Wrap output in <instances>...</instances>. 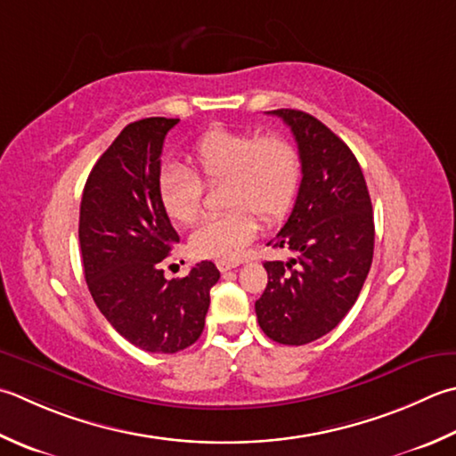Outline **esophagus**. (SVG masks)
Segmentation results:
<instances>
[{
    "instance_id": "1",
    "label": "esophagus",
    "mask_w": 456,
    "mask_h": 456,
    "mask_svg": "<svg viewBox=\"0 0 456 456\" xmlns=\"http://www.w3.org/2000/svg\"><path fill=\"white\" fill-rule=\"evenodd\" d=\"M235 266H239V261H217V269L221 273H227L231 269H235Z\"/></svg>"
}]
</instances>
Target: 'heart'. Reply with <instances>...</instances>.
Segmentation results:
<instances>
[{
	"label": "heart",
	"instance_id": "1",
	"mask_svg": "<svg viewBox=\"0 0 456 456\" xmlns=\"http://www.w3.org/2000/svg\"><path fill=\"white\" fill-rule=\"evenodd\" d=\"M302 177L297 144L282 134L216 128L187 151V167L169 164L158 180L166 216L187 225L200 216L203 183L223 182V203L231 208L201 221L190 237L200 258L235 261L256 237L258 213L274 221L289 211Z\"/></svg>",
	"mask_w": 456,
	"mask_h": 456
}]
</instances>
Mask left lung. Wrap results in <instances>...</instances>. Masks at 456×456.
<instances>
[{
  "mask_svg": "<svg viewBox=\"0 0 456 456\" xmlns=\"http://www.w3.org/2000/svg\"><path fill=\"white\" fill-rule=\"evenodd\" d=\"M302 158L297 201L269 247L294 253L266 261L269 282L255 302L258 326L271 340L305 346L342 322L360 297L373 258V211L352 150L314 116L279 109Z\"/></svg>",
  "mask_w": 456,
  "mask_h": 456,
  "instance_id": "left-lung-1",
  "label": "left lung"
}]
</instances>
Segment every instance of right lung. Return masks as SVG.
<instances>
[{
  "instance_id": "right-lung-1",
  "label": "right lung",
  "mask_w": 456,
  "mask_h": 456,
  "mask_svg": "<svg viewBox=\"0 0 456 456\" xmlns=\"http://www.w3.org/2000/svg\"><path fill=\"white\" fill-rule=\"evenodd\" d=\"M177 118L128 124L98 158L80 201L78 240L86 287L122 338L151 354L198 342L217 266L201 261L167 281L159 263L180 243L159 203V156Z\"/></svg>"
}]
</instances>
